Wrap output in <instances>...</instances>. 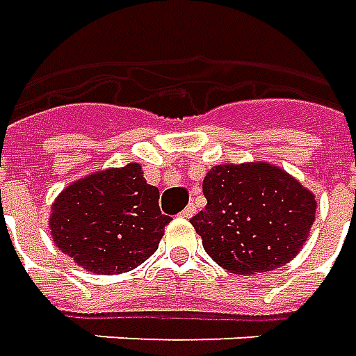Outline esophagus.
I'll return each instance as SVG.
<instances>
[{"instance_id": "34e87169", "label": "esophagus", "mask_w": 356, "mask_h": 356, "mask_svg": "<svg viewBox=\"0 0 356 356\" xmlns=\"http://www.w3.org/2000/svg\"><path fill=\"white\" fill-rule=\"evenodd\" d=\"M194 213H195V206L194 204H188V207H186V209H182L180 217H184V219H190V217L194 216Z\"/></svg>"}]
</instances>
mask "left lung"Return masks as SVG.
<instances>
[{"mask_svg": "<svg viewBox=\"0 0 356 356\" xmlns=\"http://www.w3.org/2000/svg\"><path fill=\"white\" fill-rule=\"evenodd\" d=\"M202 188L207 206L190 223L207 254L233 274L284 266L316 221V195L274 164H217Z\"/></svg>", "mask_w": 356, "mask_h": 356, "instance_id": "obj_1", "label": "left lung"}]
</instances>
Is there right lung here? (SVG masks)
<instances>
[{
    "mask_svg": "<svg viewBox=\"0 0 356 356\" xmlns=\"http://www.w3.org/2000/svg\"><path fill=\"white\" fill-rule=\"evenodd\" d=\"M159 197L137 162L90 174L54 200L52 241L88 273H129L154 254L170 223Z\"/></svg>",
    "mask_w": 356,
    "mask_h": 356,
    "instance_id": "add662e5",
    "label": "right lung"
}]
</instances>
